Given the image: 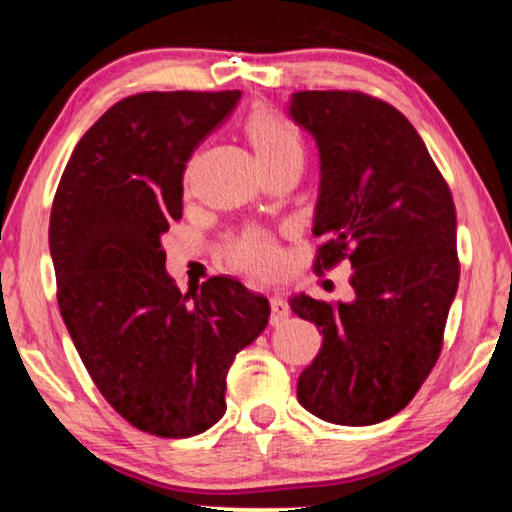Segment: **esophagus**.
I'll list each match as a JSON object with an SVG mask.
<instances>
[{
    "label": "esophagus",
    "mask_w": 512,
    "mask_h": 512,
    "mask_svg": "<svg viewBox=\"0 0 512 512\" xmlns=\"http://www.w3.org/2000/svg\"><path fill=\"white\" fill-rule=\"evenodd\" d=\"M270 307H272V314H270V324L272 326H279L282 321L289 317V305H286L284 298H270Z\"/></svg>",
    "instance_id": "obj_1"
}]
</instances>
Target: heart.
Wrapping results in <instances>:
<instances>
[{"instance_id": "b5f03b06", "label": "heart", "mask_w": 512, "mask_h": 512, "mask_svg": "<svg viewBox=\"0 0 512 512\" xmlns=\"http://www.w3.org/2000/svg\"><path fill=\"white\" fill-rule=\"evenodd\" d=\"M244 135L254 146L258 163L265 172L289 163H303V137L296 125L279 116L275 109L258 104L244 118ZM233 268L249 272L251 277L268 279L282 268V249L275 237L263 230H247L230 242L226 251Z\"/></svg>"}]
</instances>
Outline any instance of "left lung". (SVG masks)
<instances>
[{"label":"left lung","instance_id":"8db88e82","mask_svg":"<svg viewBox=\"0 0 512 512\" xmlns=\"http://www.w3.org/2000/svg\"><path fill=\"white\" fill-rule=\"evenodd\" d=\"M291 116L317 139L321 191L314 272L352 263V303L293 296L324 335L298 380L314 417L368 426L408 405L443 352L459 286L457 209L422 137L359 90H300Z\"/></svg>","mask_w":512,"mask_h":512}]
</instances>
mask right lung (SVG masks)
I'll return each mask as SVG.
<instances>
[{
  "instance_id": "1",
  "label": "right lung",
  "mask_w": 512,
  "mask_h": 512,
  "mask_svg": "<svg viewBox=\"0 0 512 512\" xmlns=\"http://www.w3.org/2000/svg\"><path fill=\"white\" fill-rule=\"evenodd\" d=\"M237 90L139 93L79 139L53 198L58 305L90 380L135 429L191 438L226 412V375L270 319L268 298L212 277L193 303L165 272L184 170Z\"/></svg>"
}]
</instances>
